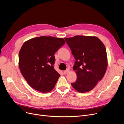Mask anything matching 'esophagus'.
Returning <instances> with one entry per match:
<instances>
[{
  "label": "esophagus",
  "mask_w": 124,
  "mask_h": 124,
  "mask_svg": "<svg viewBox=\"0 0 124 124\" xmlns=\"http://www.w3.org/2000/svg\"><path fill=\"white\" fill-rule=\"evenodd\" d=\"M69 69H66V70L64 71V74H66L68 73H69Z\"/></svg>",
  "instance_id": "esophagus-1"
}]
</instances>
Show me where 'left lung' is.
Listing matches in <instances>:
<instances>
[{
  "mask_svg": "<svg viewBox=\"0 0 124 124\" xmlns=\"http://www.w3.org/2000/svg\"><path fill=\"white\" fill-rule=\"evenodd\" d=\"M64 39L76 60L73 69L77 79L71 85L79 93L89 92L106 72L108 59L105 45L96 37L75 36Z\"/></svg>",
  "mask_w": 124,
  "mask_h": 124,
  "instance_id": "obj_1",
  "label": "left lung"
}]
</instances>
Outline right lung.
<instances>
[{"instance_id": "obj_1", "label": "right lung", "mask_w": 124, "mask_h": 124, "mask_svg": "<svg viewBox=\"0 0 124 124\" xmlns=\"http://www.w3.org/2000/svg\"><path fill=\"white\" fill-rule=\"evenodd\" d=\"M65 43L63 38L42 36L23 43L18 54L21 72L35 90L46 93L53 89L60 75L55 70V53Z\"/></svg>"}]
</instances>
